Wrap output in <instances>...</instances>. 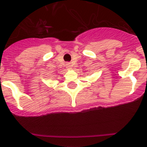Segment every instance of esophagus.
I'll return each instance as SVG.
<instances>
[{"mask_svg":"<svg viewBox=\"0 0 147 147\" xmlns=\"http://www.w3.org/2000/svg\"><path fill=\"white\" fill-rule=\"evenodd\" d=\"M66 67H67V69H70L71 67V63H67V64H66Z\"/></svg>","mask_w":147,"mask_h":147,"instance_id":"obj_1","label":"esophagus"}]
</instances>
